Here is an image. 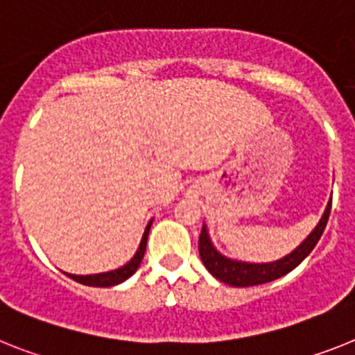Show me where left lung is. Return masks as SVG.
<instances>
[{
  "instance_id": "obj_1",
  "label": "left lung",
  "mask_w": 355,
  "mask_h": 355,
  "mask_svg": "<svg viewBox=\"0 0 355 355\" xmlns=\"http://www.w3.org/2000/svg\"><path fill=\"white\" fill-rule=\"evenodd\" d=\"M330 207H332V200L327 205L320 223L303 240L302 245H297L291 254L284 256L282 260L270 261V263H247V261L225 258L213 247L209 234H207V229L204 225L200 238H198V251H200V258L204 261L205 269L209 270L216 279H220L223 284L233 285V287H252V285L269 284L272 279L282 278V276H285L293 269H296L297 265L311 254L315 243L320 242L321 234H323L324 227H327V222H329Z\"/></svg>"
}]
</instances>
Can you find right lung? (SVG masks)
Wrapping results in <instances>:
<instances>
[{
  "label": "right lung",
  "instance_id": "add662e5",
  "mask_svg": "<svg viewBox=\"0 0 355 355\" xmlns=\"http://www.w3.org/2000/svg\"><path fill=\"white\" fill-rule=\"evenodd\" d=\"M150 227L151 222L148 223V227H146L144 234H142L141 245L137 249L135 256H133L132 260L128 261L124 267L115 270H110V272H101V274H88V276H76V274H68L71 279H76L79 284L88 285V287H113V285H119L122 282H126L132 274H135V270L139 269V265L142 261V256L146 252V243H148V234H150Z\"/></svg>",
  "mask_w": 355,
  "mask_h": 355
}]
</instances>
